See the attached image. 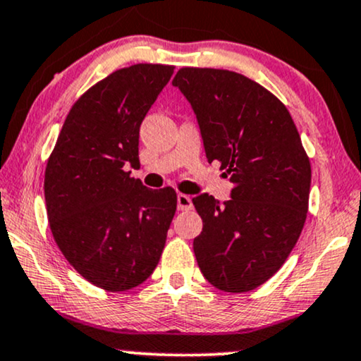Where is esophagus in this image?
<instances>
[{
    "label": "esophagus",
    "instance_id": "1",
    "mask_svg": "<svg viewBox=\"0 0 361 361\" xmlns=\"http://www.w3.org/2000/svg\"><path fill=\"white\" fill-rule=\"evenodd\" d=\"M176 203H178V209H180V212H188V209L193 208V202H191V198L188 195H183V193L178 195Z\"/></svg>",
    "mask_w": 361,
    "mask_h": 361
}]
</instances>
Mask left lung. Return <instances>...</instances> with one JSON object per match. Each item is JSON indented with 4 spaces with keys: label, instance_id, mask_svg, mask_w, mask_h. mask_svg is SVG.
Returning a JSON list of instances; mask_svg holds the SVG:
<instances>
[{
    "label": "left lung",
    "instance_id": "1",
    "mask_svg": "<svg viewBox=\"0 0 361 361\" xmlns=\"http://www.w3.org/2000/svg\"><path fill=\"white\" fill-rule=\"evenodd\" d=\"M173 86L193 108L208 161L233 183L220 204L193 198L203 230L193 240L203 276L228 293L270 280L286 262L308 212L312 166L291 115L280 99L240 73L181 68Z\"/></svg>",
    "mask_w": 361,
    "mask_h": 361
}]
</instances>
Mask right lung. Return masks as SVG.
<instances>
[{"label":"right lung","mask_w":361,"mask_h":361,"mask_svg":"<svg viewBox=\"0 0 361 361\" xmlns=\"http://www.w3.org/2000/svg\"><path fill=\"white\" fill-rule=\"evenodd\" d=\"M175 66L140 63L91 86L68 113L44 171L48 221L70 264L98 288L125 291L152 275L176 193L130 176L140 125Z\"/></svg>","instance_id":"obj_1"}]
</instances>
